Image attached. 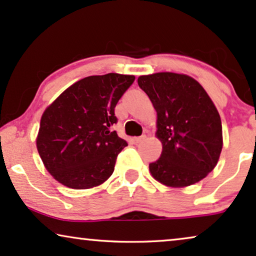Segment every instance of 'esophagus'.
<instances>
[{
    "instance_id": "obj_1",
    "label": "esophagus",
    "mask_w": 256,
    "mask_h": 256,
    "mask_svg": "<svg viewBox=\"0 0 256 256\" xmlns=\"http://www.w3.org/2000/svg\"><path fill=\"white\" fill-rule=\"evenodd\" d=\"M145 139H146V134H142L140 137H136L134 142L136 143H142V142H144Z\"/></svg>"
}]
</instances>
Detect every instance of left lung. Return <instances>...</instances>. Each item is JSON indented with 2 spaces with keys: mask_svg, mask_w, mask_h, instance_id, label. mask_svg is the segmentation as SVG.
Returning a JSON list of instances; mask_svg holds the SVG:
<instances>
[{
  "mask_svg": "<svg viewBox=\"0 0 256 256\" xmlns=\"http://www.w3.org/2000/svg\"><path fill=\"white\" fill-rule=\"evenodd\" d=\"M157 111V137L163 150L148 164L154 180L180 188L212 171L222 150L221 118L212 99L192 78L170 72L138 78Z\"/></svg>",
  "mask_w": 256,
  "mask_h": 256,
  "instance_id": "left-lung-1",
  "label": "left lung"
}]
</instances>
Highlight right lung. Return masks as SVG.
<instances>
[{
  "label": "right lung",
  "instance_id": "obj_1",
  "mask_svg": "<svg viewBox=\"0 0 256 256\" xmlns=\"http://www.w3.org/2000/svg\"><path fill=\"white\" fill-rule=\"evenodd\" d=\"M134 82V76L108 73L84 78L42 114L36 146L52 176L72 189L104 183L128 146L113 131L114 108Z\"/></svg>",
  "mask_w": 256,
  "mask_h": 256
}]
</instances>
